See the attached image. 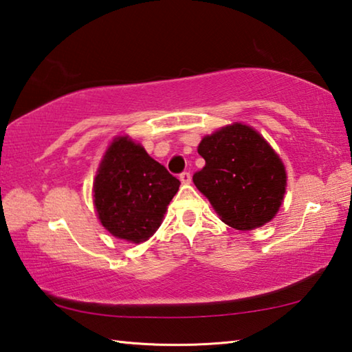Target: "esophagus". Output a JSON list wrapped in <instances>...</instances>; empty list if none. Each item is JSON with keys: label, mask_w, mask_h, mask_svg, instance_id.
<instances>
[{"label": "esophagus", "mask_w": 352, "mask_h": 352, "mask_svg": "<svg viewBox=\"0 0 352 352\" xmlns=\"http://www.w3.org/2000/svg\"><path fill=\"white\" fill-rule=\"evenodd\" d=\"M180 182L183 183V184H189L190 183V172H182L180 174Z\"/></svg>", "instance_id": "obj_1"}]
</instances>
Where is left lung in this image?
Listing matches in <instances>:
<instances>
[{
    "mask_svg": "<svg viewBox=\"0 0 352 352\" xmlns=\"http://www.w3.org/2000/svg\"><path fill=\"white\" fill-rule=\"evenodd\" d=\"M206 164L192 180L228 226L249 231L274 219L286 188L282 160L252 127L235 123L201 140Z\"/></svg>",
    "mask_w": 352,
    "mask_h": 352,
    "instance_id": "left-lung-1",
    "label": "left lung"
}]
</instances>
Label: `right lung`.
Wrapping results in <instances>:
<instances>
[{
    "label": "right lung",
    "instance_id": "1",
    "mask_svg": "<svg viewBox=\"0 0 352 352\" xmlns=\"http://www.w3.org/2000/svg\"><path fill=\"white\" fill-rule=\"evenodd\" d=\"M180 180L127 137L107 149L94 183V203L107 231L132 243L148 240L162 225Z\"/></svg>",
    "mask_w": 352,
    "mask_h": 352
}]
</instances>
